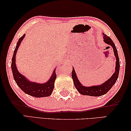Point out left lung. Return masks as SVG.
Returning a JSON list of instances; mask_svg holds the SVG:
<instances>
[{"mask_svg":"<svg viewBox=\"0 0 131 131\" xmlns=\"http://www.w3.org/2000/svg\"><path fill=\"white\" fill-rule=\"evenodd\" d=\"M104 35V40L105 42L110 45L113 47L114 52V55L116 57V66H115V71L113 74V75L110 78L108 79L106 82L100 85H96V86H92V87H86L84 86H83L79 82V80L78 79L77 75L75 72L74 69L73 68V71H72L71 75L72 78L73 79L74 85L77 90L79 92L83 94V95H87L90 96H100L106 93L107 92L109 91L111 88H112L114 84L116 83V80H117L119 73V69H120V62H119V56L118 54L117 49L116 48L115 44L114 43L113 41L112 40L110 37H107V35L103 33Z\"/></svg>","mask_w":131,"mask_h":131,"instance_id":"left-lung-1","label":"left lung"}]
</instances>
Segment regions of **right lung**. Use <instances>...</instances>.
<instances>
[{
	"instance_id": "right-lung-1",
	"label": "right lung",
	"mask_w": 131,
	"mask_h": 131,
	"mask_svg": "<svg viewBox=\"0 0 131 131\" xmlns=\"http://www.w3.org/2000/svg\"><path fill=\"white\" fill-rule=\"evenodd\" d=\"M25 34L19 39L14 51L11 63V68L13 73L14 79L18 87L23 90L25 93L35 97H47L51 95L54 88V80L56 79V69L53 71L52 77L46 83L39 84V83L31 82L29 81L25 77L19 73L16 66V55L21 42L23 40Z\"/></svg>"
}]
</instances>
